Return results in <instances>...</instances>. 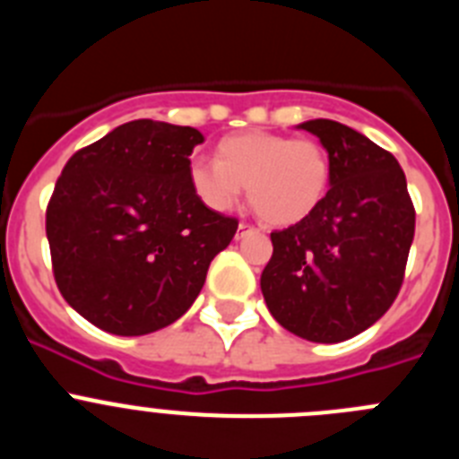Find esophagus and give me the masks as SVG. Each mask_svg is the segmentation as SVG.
Wrapping results in <instances>:
<instances>
[{"instance_id":"obj_1","label":"esophagus","mask_w":459,"mask_h":459,"mask_svg":"<svg viewBox=\"0 0 459 459\" xmlns=\"http://www.w3.org/2000/svg\"><path fill=\"white\" fill-rule=\"evenodd\" d=\"M250 230H253V227H250L248 222H238V232H237V237H243V234L250 232Z\"/></svg>"}]
</instances>
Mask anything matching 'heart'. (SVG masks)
Returning a JSON list of instances; mask_svg holds the SVG:
<instances>
[{
    "instance_id": "1",
    "label": "heart",
    "mask_w": 459,
    "mask_h": 459,
    "mask_svg": "<svg viewBox=\"0 0 459 459\" xmlns=\"http://www.w3.org/2000/svg\"><path fill=\"white\" fill-rule=\"evenodd\" d=\"M328 174L322 144L266 131L222 137L216 163L195 158L188 165L190 188L206 209L225 213L246 186L259 216L278 227L296 225L317 209Z\"/></svg>"
}]
</instances>
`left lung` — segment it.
I'll return each mask as SVG.
<instances>
[{
    "label": "left lung",
    "mask_w": 459,
    "mask_h": 459,
    "mask_svg": "<svg viewBox=\"0 0 459 459\" xmlns=\"http://www.w3.org/2000/svg\"><path fill=\"white\" fill-rule=\"evenodd\" d=\"M299 128L328 152V193L282 232L262 271V294L280 326L310 342H342L393 306L416 230L407 179L393 153L350 126L312 119Z\"/></svg>",
    "instance_id": "8db88e82"
}]
</instances>
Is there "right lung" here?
<instances>
[{
  "instance_id": "1",
  "label": "right lung",
  "mask_w": 459,
  "mask_h": 459,
  "mask_svg": "<svg viewBox=\"0 0 459 459\" xmlns=\"http://www.w3.org/2000/svg\"><path fill=\"white\" fill-rule=\"evenodd\" d=\"M197 128L137 119L68 158L48 202L56 287L115 335L169 326L200 294L237 218L197 200L188 181Z\"/></svg>"
}]
</instances>
